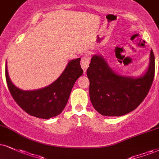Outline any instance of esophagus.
<instances>
[{
	"label": "esophagus",
	"instance_id": "1",
	"mask_svg": "<svg viewBox=\"0 0 159 159\" xmlns=\"http://www.w3.org/2000/svg\"><path fill=\"white\" fill-rule=\"evenodd\" d=\"M90 56L89 54L83 57V58L81 59V62H80V64H81L82 68H83L84 71H86L87 68H89V63H90Z\"/></svg>",
	"mask_w": 159,
	"mask_h": 159
}]
</instances>
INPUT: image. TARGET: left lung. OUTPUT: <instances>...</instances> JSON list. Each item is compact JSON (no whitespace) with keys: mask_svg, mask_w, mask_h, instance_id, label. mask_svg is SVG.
<instances>
[{"mask_svg":"<svg viewBox=\"0 0 159 159\" xmlns=\"http://www.w3.org/2000/svg\"><path fill=\"white\" fill-rule=\"evenodd\" d=\"M155 57L150 51L148 69L138 78L118 75L102 56L93 55L87 69L89 94L96 111L102 116H120L131 112L147 97L154 79Z\"/></svg>","mask_w":159,"mask_h":159,"instance_id":"8db88e82","label":"left lung"}]
</instances>
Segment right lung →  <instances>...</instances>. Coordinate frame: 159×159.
Instances as JSON below:
<instances>
[{"label":"right lung","mask_w":159,"mask_h":159,"mask_svg":"<svg viewBox=\"0 0 159 159\" xmlns=\"http://www.w3.org/2000/svg\"><path fill=\"white\" fill-rule=\"evenodd\" d=\"M5 73L8 89L17 105L29 115L48 119L62 113L76 80L83 70L80 66V58L70 60L54 83L34 91H23L14 85L9 77L7 64Z\"/></svg>","instance_id":"1"}]
</instances>
